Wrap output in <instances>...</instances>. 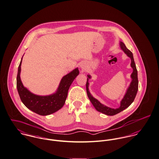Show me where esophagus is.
I'll return each instance as SVG.
<instances>
[{"label": "esophagus", "instance_id": "esophagus-1", "mask_svg": "<svg viewBox=\"0 0 159 159\" xmlns=\"http://www.w3.org/2000/svg\"><path fill=\"white\" fill-rule=\"evenodd\" d=\"M80 70H81V72H84L86 70V65L85 63H82L80 66Z\"/></svg>", "mask_w": 159, "mask_h": 159}]
</instances>
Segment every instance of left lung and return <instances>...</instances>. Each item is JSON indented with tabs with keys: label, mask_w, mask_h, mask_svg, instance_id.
<instances>
[{
	"label": "left lung",
	"mask_w": 159,
	"mask_h": 159,
	"mask_svg": "<svg viewBox=\"0 0 159 159\" xmlns=\"http://www.w3.org/2000/svg\"><path fill=\"white\" fill-rule=\"evenodd\" d=\"M120 46L125 53L127 54V55L131 59V67L133 68V72L131 74L132 77V82L130 83V85L129 87L127 89V92L124 97L123 99H122L121 102V106L118 108H109L108 107L100 103L96 99L94 98L90 94L89 90H88V79L91 78L90 75H88L87 78V81L86 84V88H87V93L88 95V98L89 99L91 102L92 104L95 107V108L99 112H101L104 114H106L107 115L109 116H113L115 115L121 111H122L124 109L127 108L130 106L134 101L135 96L137 95L138 89H139V80H138V73H137V70L136 68V65L134 61L133 54L130 51H129L125 44L123 42H120Z\"/></svg>",
	"instance_id": "obj_1"
}]
</instances>
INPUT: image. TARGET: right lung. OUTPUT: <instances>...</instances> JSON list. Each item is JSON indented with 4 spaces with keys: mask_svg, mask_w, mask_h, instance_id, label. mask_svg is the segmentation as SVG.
<instances>
[{
    "mask_svg": "<svg viewBox=\"0 0 159 159\" xmlns=\"http://www.w3.org/2000/svg\"><path fill=\"white\" fill-rule=\"evenodd\" d=\"M22 60V58L18 67L16 86L22 103L30 110L43 116L49 115L60 110L65 104L68 91L72 82L79 73L78 68L75 69L62 78L57 91L55 94L40 96L30 93L22 84L20 78Z\"/></svg>",
    "mask_w": 159,
    "mask_h": 159,
    "instance_id": "right-lung-1",
    "label": "right lung"
}]
</instances>
